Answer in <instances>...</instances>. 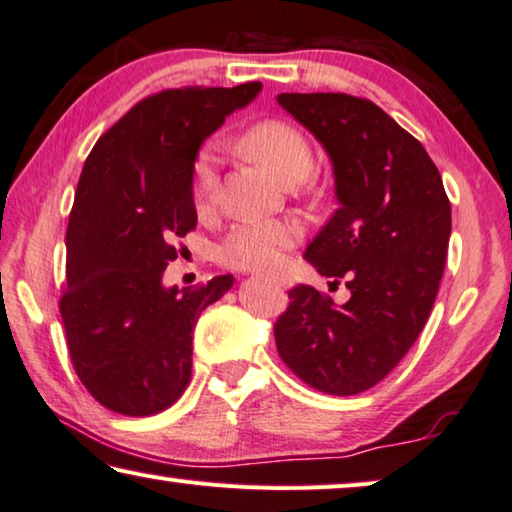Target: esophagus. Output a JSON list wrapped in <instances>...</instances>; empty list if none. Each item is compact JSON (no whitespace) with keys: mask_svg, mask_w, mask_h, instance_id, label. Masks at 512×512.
I'll list each match as a JSON object with an SVG mask.
<instances>
[{"mask_svg":"<svg viewBox=\"0 0 512 512\" xmlns=\"http://www.w3.org/2000/svg\"><path fill=\"white\" fill-rule=\"evenodd\" d=\"M272 283H274V286H281V288H286L288 286V281L286 279H283V276H272V279H270Z\"/></svg>","mask_w":512,"mask_h":512,"instance_id":"34e87169","label":"esophagus"}]
</instances>
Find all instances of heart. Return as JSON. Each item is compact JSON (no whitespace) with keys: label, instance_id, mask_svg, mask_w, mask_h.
<instances>
[{"label":"heart","instance_id":"heart-1","mask_svg":"<svg viewBox=\"0 0 512 512\" xmlns=\"http://www.w3.org/2000/svg\"><path fill=\"white\" fill-rule=\"evenodd\" d=\"M242 149L251 161L267 167L286 186L304 181L313 170V147L297 127L267 120L242 136ZM217 192V165L211 152H201L192 170V201L199 215L211 213ZM299 226L286 220H251L236 224L220 245V261L231 270L270 272L297 245Z\"/></svg>","mask_w":512,"mask_h":512}]
</instances>
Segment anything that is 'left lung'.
Instances as JSON below:
<instances>
[{
    "label": "left lung",
    "mask_w": 512,
    "mask_h": 512,
    "mask_svg": "<svg viewBox=\"0 0 512 512\" xmlns=\"http://www.w3.org/2000/svg\"><path fill=\"white\" fill-rule=\"evenodd\" d=\"M322 142L338 211L304 258L351 297L288 292L274 324L279 356L311 388L349 397L383 381L429 320L445 272L451 204L422 142L370 99L345 92L276 97Z\"/></svg>",
    "instance_id": "8db88e82"
}]
</instances>
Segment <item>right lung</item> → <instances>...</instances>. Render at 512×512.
Listing matches in <instances>:
<instances>
[{"instance_id":"right-lung-1","label":"right lung","mask_w":512,"mask_h":512,"mask_svg":"<svg viewBox=\"0 0 512 512\" xmlns=\"http://www.w3.org/2000/svg\"><path fill=\"white\" fill-rule=\"evenodd\" d=\"M261 81L174 88L145 97L95 142L67 224L61 317L74 372L108 410L147 417L170 408L192 374V329L233 286L165 288L177 240L197 226L195 158Z\"/></svg>"}]
</instances>
